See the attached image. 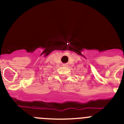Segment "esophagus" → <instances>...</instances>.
<instances>
[{
    "label": "esophagus",
    "instance_id": "obj_1",
    "mask_svg": "<svg viewBox=\"0 0 124 124\" xmlns=\"http://www.w3.org/2000/svg\"><path fill=\"white\" fill-rule=\"evenodd\" d=\"M63 67H68V65L66 64V63H65V64H63Z\"/></svg>",
    "mask_w": 124,
    "mask_h": 124
}]
</instances>
